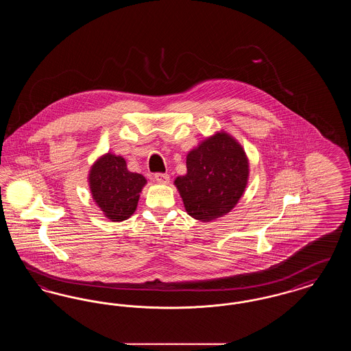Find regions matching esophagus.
<instances>
[{"label":"esophagus","mask_w":351,"mask_h":351,"mask_svg":"<svg viewBox=\"0 0 351 351\" xmlns=\"http://www.w3.org/2000/svg\"><path fill=\"white\" fill-rule=\"evenodd\" d=\"M154 180L159 184H168L169 183V175L168 173H155Z\"/></svg>","instance_id":"34e87169"}]
</instances>
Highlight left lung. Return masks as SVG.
I'll return each instance as SVG.
<instances>
[{"label": "left lung", "instance_id": "obj_1", "mask_svg": "<svg viewBox=\"0 0 351 351\" xmlns=\"http://www.w3.org/2000/svg\"><path fill=\"white\" fill-rule=\"evenodd\" d=\"M249 159L230 134L216 133L186 155V173L175 179L186 213L210 222L228 215L249 180Z\"/></svg>", "mask_w": 351, "mask_h": 351}]
</instances>
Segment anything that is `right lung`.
<instances>
[{
	"label": "right lung",
	"mask_w": 351,
	"mask_h": 351,
	"mask_svg": "<svg viewBox=\"0 0 351 351\" xmlns=\"http://www.w3.org/2000/svg\"><path fill=\"white\" fill-rule=\"evenodd\" d=\"M88 182L93 200L105 217L113 222L125 221L133 215L142 188L147 183L143 175L128 169L122 156L110 152L93 163Z\"/></svg>",
	"instance_id": "obj_1"
}]
</instances>
